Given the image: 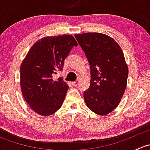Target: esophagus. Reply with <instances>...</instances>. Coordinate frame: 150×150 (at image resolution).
Wrapping results in <instances>:
<instances>
[{"label":"esophagus","mask_w":150,"mask_h":150,"mask_svg":"<svg viewBox=\"0 0 150 150\" xmlns=\"http://www.w3.org/2000/svg\"><path fill=\"white\" fill-rule=\"evenodd\" d=\"M72 84L74 86H78V84H79V80H77L76 81H74V82L72 83Z\"/></svg>","instance_id":"34e87169"}]
</instances>
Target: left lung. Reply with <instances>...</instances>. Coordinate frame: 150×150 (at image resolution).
<instances>
[{"mask_svg":"<svg viewBox=\"0 0 150 150\" xmlns=\"http://www.w3.org/2000/svg\"><path fill=\"white\" fill-rule=\"evenodd\" d=\"M90 65L91 83L84 91L87 107L105 115L120 103L127 85L128 69L120 46L113 38L98 33L75 35Z\"/></svg>","mask_w":150,"mask_h":150,"instance_id":"1","label":"left lung"}]
</instances>
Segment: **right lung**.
Segmentation results:
<instances>
[{
	"instance_id": "add662e5",
	"label": "right lung",
	"mask_w": 150,
	"mask_h": 150,
	"mask_svg": "<svg viewBox=\"0 0 150 150\" xmlns=\"http://www.w3.org/2000/svg\"><path fill=\"white\" fill-rule=\"evenodd\" d=\"M76 40L72 35H61L38 40L27 54L20 67V85L24 98L30 107L40 115L53 114L62 105L69 86L59 77L64 59Z\"/></svg>"
}]
</instances>
